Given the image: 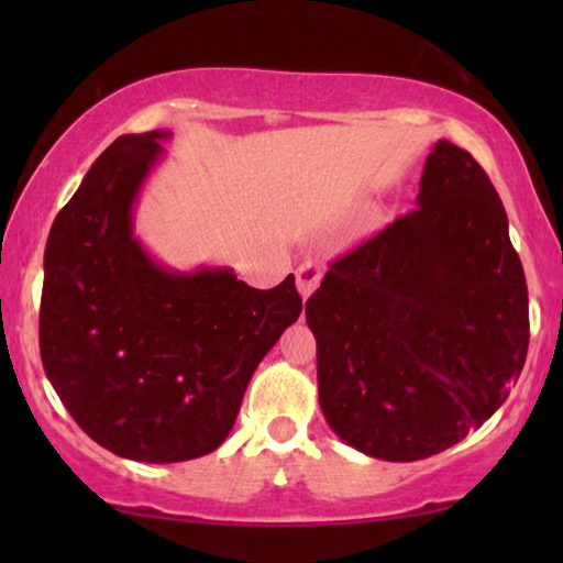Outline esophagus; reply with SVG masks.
<instances>
[{"label": "esophagus", "mask_w": 563, "mask_h": 563, "mask_svg": "<svg viewBox=\"0 0 563 563\" xmlns=\"http://www.w3.org/2000/svg\"><path fill=\"white\" fill-rule=\"evenodd\" d=\"M320 279H322V266L314 264V261H305V264L297 268V289L299 295H302V299H307L314 289H318Z\"/></svg>", "instance_id": "1"}]
</instances>
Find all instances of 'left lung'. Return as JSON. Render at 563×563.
Segmentation results:
<instances>
[{"label":"left lung","mask_w":563,"mask_h":563,"mask_svg":"<svg viewBox=\"0 0 563 563\" xmlns=\"http://www.w3.org/2000/svg\"><path fill=\"white\" fill-rule=\"evenodd\" d=\"M305 314L322 415L356 451L428 459L489 420L526 364L528 287L472 153L438 141L418 207L338 258Z\"/></svg>","instance_id":"obj_1"}]
</instances>
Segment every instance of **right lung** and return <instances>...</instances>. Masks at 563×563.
I'll use <instances>...</instances> for the list:
<instances>
[{"label": "right lung", "instance_id": "obj_1", "mask_svg": "<svg viewBox=\"0 0 563 563\" xmlns=\"http://www.w3.org/2000/svg\"><path fill=\"white\" fill-rule=\"evenodd\" d=\"M168 137H118L53 220L43 258L45 376L91 441L148 464L218 449L302 312L291 274L253 289L228 266L172 272L143 249L133 207Z\"/></svg>", "mask_w": 563, "mask_h": 563}]
</instances>
